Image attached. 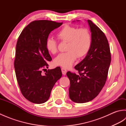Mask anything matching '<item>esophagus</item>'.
Returning a JSON list of instances; mask_svg holds the SVG:
<instances>
[{
  "label": "esophagus",
  "instance_id": "esophagus-1",
  "mask_svg": "<svg viewBox=\"0 0 126 126\" xmlns=\"http://www.w3.org/2000/svg\"><path fill=\"white\" fill-rule=\"evenodd\" d=\"M61 70H62V72L63 75H66V72H67V70H66V69L64 68H62L61 69Z\"/></svg>",
  "mask_w": 126,
  "mask_h": 126
}]
</instances>
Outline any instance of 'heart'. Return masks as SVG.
Returning <instances> with one entry per match:
<instances>
[{"instance_id":"1","label":"heart","mask_w":126,"mask_h":126,"mask_svg":"<svg viewBox=\"0 0 126 126\" xmlns=\"http://www.w3.org/2000/svg\"><path fill=\"white\" fill-rule=\"evenodd\" d=\"M62 41L67 42L66 52L61 53L54 60L56 65L63 68L71 67L77 57L82 58L86 55L92 47V36L87 28H79L66 24L57 33ZM47 50L52 54L58 51V44L55 39L49 38L46 42Z\"/></svg>"}]
</instances>
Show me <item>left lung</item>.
<instances>
[{
	"label": "left lung",
	"instance_id": "1",
	"mask_svg": "<svg viewBox=\"0 0 126 126\" xmlns=\"http://www.w3.org/2000/svg\"><path fill=\"white\" fill-rule=\"evenodd\" d=\"M92 36V44L83 60L75 66L79 75L68 71L69 97L79 103L88 102L97 96L107 79L111 53L105 34L92 21L88 20Z\"/></svg>",
	"mask_w": 126,
	"mask_h": 126
}]
</instances>
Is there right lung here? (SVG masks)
<instances>
[{
	"mask_svg": "<svg viewBox=\"0 0 126 126\" xmlns=\"http://www.w3.org/2000/svg\"><path fill=\"white\" fill-rule=\"evenodd\" d=\"M47 20H34L23 29L16 45L14 66L20 92L31 102L43 103L49 99L56 82L62 75L60 67L48 69L52 60L47 49L50 33L62 25Z\"/></svg>",
	"mask_w": 126,
	"mask_h": 126,
	"instance_id": "right-lung-1",
	"label": "right lung"
}]
</instances>
